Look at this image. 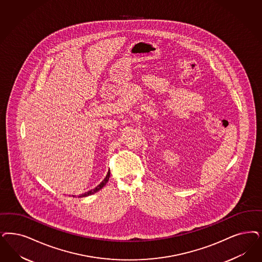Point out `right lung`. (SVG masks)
Returning <instances> with one entry per match:
<instances>
[{
    "label": "right lung",
    "instance_id": "1",
    "mask_svg": "<svg viewBox=\"0 0 262 262\" xmlns=\"http://www.w3.org/2000/svg\"><path fill=\"white\" fill-rule=\"evenodd\" d=\"M109 176H110V172L107 173V175H106V177L103 179V181L99 184V186H97L95 189H93V190H89L88 192H85V193H82L80 195H78V198H85V196H88V195H91V194H93V193H95V192H97V191H99V190H101L104 186H105V184L108 182L109 180Z\"/></svg>",
    "mask_w": 262,
    "mask_h": 262
}]
</instances>
